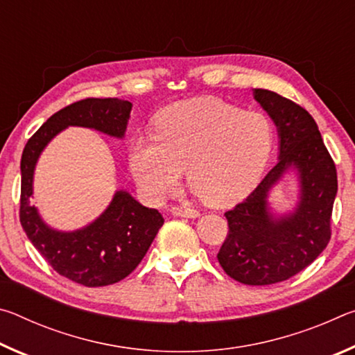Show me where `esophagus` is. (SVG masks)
<instances>
[{
	"instance_id": "esophagus-1",
	"label": "esophagus",
	"mask_w": 355,
	"mask_h": 355,
	"mask_svg": "<svg viewBox=\"0 0 355 355\" xmlns=\"http://www.w3.org/2000/svg\"><path fill=\"white\" fill-rule=\"evenodd\" d=\"M172 214L173 216H180V218H189V219H194V218H199V211L194 208H189V207H172Z\"/></svg>"
}]
</instances>
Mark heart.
Returning <instances> with one entry per match:
<instances>
[{
  "label": "heart",
  "mask_w": 355,
  "mask_h": 355,
  "mask_svg": "<svg viewBox=\"0 0 355 355\" xmlns=\"http://www.w3.org/2000/svg\"><path fill=\"white\" fill-rule=\"evenodd\" d=\"M274 147V125L260 111H243L218 98L175 103L156 119V135L130 144V167L153 200L178 189L183 169L191 188L209 205L248 196L263 175Z\"/></svg>",
  "instance_id": "heart-1"
}]
</instances>
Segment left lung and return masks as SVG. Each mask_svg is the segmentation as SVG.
<instances>
[{"mask_svg":"<svg viewBox=\"0 0 355 355\" xmlns=\"http://www.w3.org/2000/svg\"><path fill=\"white\" fill-rule=\"evenodd\" d=\"M254 98L277 127L279 161L248 199L225 213L228 235L218 260L236 282L272 285L302 271L326 249L338 182L315 119L304 107L266 89H254ZM291 170L300 200L293 212L275 214L268 192Z\"/></svg>","mask_w":355,"mask_h":355,"instance_id":"obj_1","label":"left lung"}]
</instances>
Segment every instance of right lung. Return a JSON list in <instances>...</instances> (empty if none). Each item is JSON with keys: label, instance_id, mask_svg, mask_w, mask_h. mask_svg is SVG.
I'll list each match as a JSON object with an SVG mask.
<instances>
[{"label": "right lung", "instance_id": "1", "mask_svg": "<svg viewBox=\"0 0 355 355\" xmlns=\"http://www.w3.org/2000/svg\"><path fill=\"white\" fill-rule=\"evenodd\" d=\"M131 105L120 98H86L65 106L28 141L21 155L20 222L29 241L58 274L84 286L117 284L135 271L164 224L158 209L119 189L97 219L73 232L56 230L31 205L34 171L44 148L62 130L84 127L123 139Z\"/></svg>", "mask_w": 355, "mask_h": 355}]
</instances>
